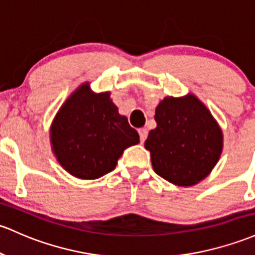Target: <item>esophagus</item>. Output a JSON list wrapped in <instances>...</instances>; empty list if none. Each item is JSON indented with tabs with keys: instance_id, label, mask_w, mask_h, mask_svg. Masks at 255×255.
Returning a JSON list of instances; mask_svg holds the SVG:
<instances>
[{
	"instance_id": "obj_1",
	"label": "esophagus",
	"mask_w": 255,
	"mask_h": 255,
	"mask_svg": "<svg viewBox=\"0 0 255 255\" xmlns=\"http://www.w3.org/2000/svg\"><path fill=\"white\" fill-rule=\"evenodd\" d=\"M138 133H139V136H140V141L144 142L147 136V129L146 128H140V129H138Z\"/></svg>"
}]
</instances>
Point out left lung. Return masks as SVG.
Masks as SVG:
<instances>
[{
    "mask_svg": "<svg viewBox=\"0 0 255 255\" xmlns=\"http://www.w3.org/2000/svg\"><path fill=\"white\" fill-rule=\"evenodd\" d=\"M155 121L145 141L153 170L179 186L205 179L223 149L222 130L208 109L194 96L167 97L156 108Z\"/></svg>",
    "mask_w": 255,
    "mask_h": 255,
    "instance_id": "obj_1",
    "label": "left lung"
}]
</instances>
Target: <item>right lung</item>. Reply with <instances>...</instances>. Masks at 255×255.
Returning a JSON list of instances; mask_svg holds the SVG:
<instances>
[{
    "label": "right lung",
    "instance_id": "right-lung-1",
    "mask_svg": "<svg viewBox=\"0 0 255 255\" xmlns=\"http://www.w3.org/2000/svg\"><path fill=\"white\" fill-rule=\"evenodd\" d=\"M50 140L58 161L70 174L98 179L114 170L126 147L138 144L139 134L119 114L110 93H92L86 83L61 106Z\"/></svg>",
    "mask_w": 255,
    "mask_h": 255
}]
</instances>
